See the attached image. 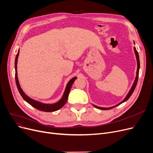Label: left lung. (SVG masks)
Masks as SVG:
<instances>
[{"instance_id": "obj_1", "label": "left lung", "mask_w": 153, "mask_h": 153, "mask_svg": "<svg viewBox=\"0 0 153 153\" xmlns=\"http://www.w3.org/2000/svg\"><path fill=\"white\" fill-rule=\"evenodd\" d=\"M134 44H135L134 42ZM134 53H135V55H136V60H137L136 76V78H135V79H134V83H133V86H132V87H131V88L130 89L129 93H128V94L126 95V97H125V98L124 100H123L122 101H121L120 103H119L118 105H115V106H112V107H110V108H103V107H100V106H97L94 105H93L94 107L97 108H98V109H100V110H110V109L113 108H114V107H116V106H117L121 105V103L125 102V101H126V100H128L129 98V97H130L131 96V94H133V91H134V89H135V88H136V85H137V79H138V76H139V70H140V62L139 55H138V53H137V50H136L135 47H134Z\"/></svg>"}]
</instances>
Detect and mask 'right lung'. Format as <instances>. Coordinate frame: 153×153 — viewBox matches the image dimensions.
<instances>
[{"mask_svg": "<svg viewBox=\"0 0 153 153\" xmlns=\"http://www.w3.org/2000/svg\"><path fill=\"white\" fill-rule=\"evenodd\" d=\"M19 55V49L18 50V53L16 55V60H15V70H16V85L17 86L18 90L20 94V95L22 96L24 98L25 101H26L28 103L32 105L33 107L39 110L42 111H45V112H52L56 111L58 110H59L61 108H62L65 104L66 103L68 97V94L71 89V87L73 85V83H74L75 79L77 78V77H74L72 79H71L68 82V83L67 85L66 88L65 90L64 93L62 96V98L58 101V102L53 103V104H46V103H43L40 102V101L34 100L33 99H32L29 97H28L27 94L24 92L22 89L21 88L19 82V79H18V76H17V60H18V56Z\"/></svg>", "mask_w": 153, "mask_h": 153, "instance_id": "add662e5", "label": "right lung"}]
</instances>
